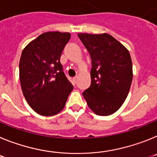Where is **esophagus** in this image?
I'll return each instance as SVG.
<instances>
[{"instance_id":"esophagus-1","label":"esophagus","mask_w":157,"mask_h":157,"mask_svg":"<svg viewBox=\"0 0 157 157\" xmlns=\"http://www.w3.org/2000/svg\"><path fill=\"white\" fill-rule=\"evenodd\" d=\"M77 78H78L77 76H75V77L73 78V82H74L75 84V83H76V81H77Z\"/></svg>"}]
</instances>
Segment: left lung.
Masks as SVG:
<instances>
[{"label":"left lung","instance_id":"1","mask_svg":"<svg viewBox=\"0 0 157 157\" xmlns=\"http://www.w3.org/2000/svg\"><path fill=\"white\" fill-rule=\"evenodd\" d=\"M92 60L90 86L82 93L90 109L98 116H109L125 101L132 82L129 51L108 34H78Z\"/></svg>","mask_w":157,"mask_h":157}]
</instances>
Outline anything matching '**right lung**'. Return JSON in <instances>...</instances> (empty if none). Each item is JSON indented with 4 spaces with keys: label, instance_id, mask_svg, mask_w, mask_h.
<instances>
[{
    "label": "right lung",
    "instance_id": "1",
    "mask_svg": "<svg viewBox=\"0 0 157 157\" xmlns=\"http://www.w3.org/2000/svg\"><path fill=\"white\" fill-rule=\"evenodd\" d=\"M70 33L45 32L25 47L19 59V80L25 99L37 114L50 116L64 108L73 86L60 56Z\"/></svg>",
    "mask_w": 157,
    "mask_h": 157
}]
</instances>
